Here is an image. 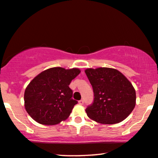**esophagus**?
<instances>
[{
	"instance_id": "34e87169",
	"label": "esophagus",
	"mask_w": 158,
	"mask_h": 158,
	"mask_svg": "<svg viewBox=\"0 0 158 158\" xmlns=\"http://www.w3.org/2000/svg\"><path fill=\"white\" fill-rule=\"evenodd\" d=\"M79 103L80 105H83L84 104V100L82 99V100H80L79 101Z\"/></svg>"
}]
</instances>
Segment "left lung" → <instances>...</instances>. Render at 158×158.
<instances>
[{"mask_svg":"<svg viewBox=\"0 0 158 158\" xmlns=\"http://www.w3.org/2000/svg\"><path fill=\"white\" fill-rule=\"evenodd\" d=\"M94 92V100L86 108L88 117L98 123L113 124L129 116L136 105V92L131 82L116 69L85 70Z\"/></svg>","mask_w":158,"mask_h":158,"instance_id":"8db88e82","label":"left lung"}]
</instances>
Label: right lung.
Masks as SVG:
<instances>
[{
  "instance_id": "1",
  "label": "right lung",
  "mask_w": 158,
  "mask_h": 158,
  "mask_svg": "<svg viewBox=\"0 0 158 158\" xmlns=\"http://www.w3.org/2000/svg\"><path fill=\"white\" fill-rule=\"evenodd\" d=\"M78 69L55 67L34 78L25 89L24 106L28 114L44 125H54L67 118L73 106L71 81L79 74Z\"/></svg>"
}]
</instances>
